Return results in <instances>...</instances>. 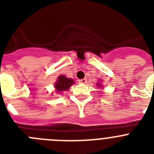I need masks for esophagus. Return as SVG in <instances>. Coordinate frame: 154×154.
<instances>
[{"instance_id": "34e87169", "label": "esophagus", "mask_w": 154, "mask_h": 154, "mask_svg": "<svg viewBox=\"0 0 154 154\" xmlns=\"http://www.w3.org/2000/svg\"><path fill=\"white\" fill-rule=\"evenodd\" d=\"M86 82H87L86 79H82L79 80V83H82V84H85L86 83Z\"/></svg>"}]
</instances>
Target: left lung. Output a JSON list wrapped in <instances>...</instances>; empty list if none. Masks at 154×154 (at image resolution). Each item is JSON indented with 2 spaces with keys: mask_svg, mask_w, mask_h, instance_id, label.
Masks as SVG:
<instances>
[{
  "mask_svg": "<svg viewBox=\"0 0 154 154\" xmlns=\"http://www.w3.org/2000/svg\"><path fill=\"white\" fill-rule=\"evenodd\" d=\"M97 85H98V87H102L101 84H100V83H97Z\"/></svg>",
  "mask_w": 154,
  "mask_h": 154,
  "instance_id": "obj_1",
  "label": "left lung"
}]
</instances>
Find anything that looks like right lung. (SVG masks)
I'll list each match as a JSON object with an SVG mask.
<instances>
[{
  "label": "right lung",
  "instance_id": "add662e5",
  "mask_svg": "<svg viewBox=\"0 0 154 154\" xmlns=\"http://www.w3.org/2000/svg\"><path fill=\"white\" fill-rule=\"evenodd\" d=\"M74 82L75 81L72 79L67 78L65 75H59L57 82L55 83V88L56 89V92H61L68 90L69 89L71 85L74 84Z\"/></svg>",
  "mask_w": 154,
  "mask_h": 154
}]
</instances>
